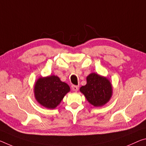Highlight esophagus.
<instances>
[{"label":"esophagus","instance_id":"34e87169","mask_svg":"<svg viewBox=\"0 0 146 146\" xmlns=\"http://www.w3.org/2000/svg\"><path fill=\"white\" fill-rule=\"evenodd\" d=\"M71 88H72V90L74 92H77L78 90V86H75V85H72L71 86Z\"/></svg>","mask_w":146,"mask_h":146}]
</instances>
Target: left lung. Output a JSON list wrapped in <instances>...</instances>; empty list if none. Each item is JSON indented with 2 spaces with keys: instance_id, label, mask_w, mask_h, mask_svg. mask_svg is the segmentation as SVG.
<instances>
[{
  "instance_id": "obj_1",
  "label": "left lung",
  "mask_w": 146,
  "mask_h": 146,
  "mask_svg": "<svg viewBox=\"0 0 146 146\" xmlns=\"http://www.w3.org/2000/svg\"><path fill=\"white\" fill-rule=\"evenodd\" d=\"M87 83L80 87V92L94 106H102L107 103L112 95V86L106 77L92 73L86 77Z\"/></svg>"
}]
</instances>
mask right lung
Wrapping results in <instances>:
<instances>
[{
  "label": "right lung",
  "instance_id": "1",
  "mask_svg": "<svg viewBox=\"0 0 146 146\" xmlns=\"http://www.w3.org/2000/svg\"><path fill=\"white\" fill-rule=\"evenodd\" d=\"M34 96L41 105L54 109L59 105L70 88L55 75L39 78L34 85Z\"/></svg>",
  "mask_w": 146,
  "mask_h": 146
}]
</instances>
